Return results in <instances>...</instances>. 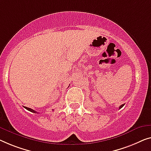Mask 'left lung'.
I'll return each instance as SVG.
<instances>
[{"label": "left lung", "mask_w": 151, "mask_h": 151, "mask_svg": "<svg viewBox=\"0 0 151 151\" xmlns=\"http://www.w3.org/2000/svg\"><path fill=\"white\" fill-rule=\"evenodd\" d=\"M123 106H124V104H122V105H121V106H119V109H121V108H122V107Z\"/></svg>", "instance_id": "obj_1"}]
</instances>
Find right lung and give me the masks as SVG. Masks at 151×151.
I'll use <instances>...</instances> for the list:
<instances>
[{
  "instance_id": "add662e5",
  "label": "right lung",
  "mask_w": 151,
  "mask_h": 151,
  "mask_svg": "<svg viewBox=\"0 0 151 151\" xmlns=\"http://www.w3.org/2000/svg\"><path fill=\"white\" fill-rule=\"evenodd\" d=\"M24 108H25V109H26V110H28V111H30V112H34V113H37V112H36L35 111H34L33 109H30V108H28V107H26V106H24Z\"/></svg>"
}]
</instances>
